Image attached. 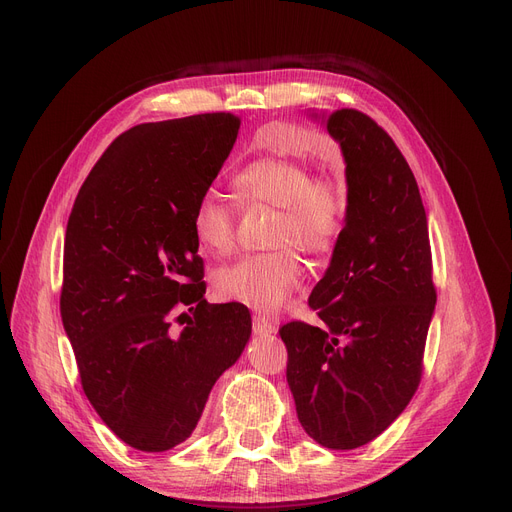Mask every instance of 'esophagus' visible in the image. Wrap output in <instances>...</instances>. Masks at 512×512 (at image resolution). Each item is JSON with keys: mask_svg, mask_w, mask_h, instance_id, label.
<instances>
[{"mask_svg": "<svg viewBox=\"0 0 512 512\" xmlns=\"http://www.w3.org/2000/svg\"><path fill=\"white\" fill-rule=\"evenodd\" d=\"M253 332L257 336H272L278 332V326L274 324V321H270L267 317H261V315H255L253 317Z\"/></svg>", "mask_w": 512, "mask_h": 512, "instance_id": "esophagus-1", "label": "esophagus"}]
</instances>
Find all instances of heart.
I'll return each instance as SVG.
<instances>
[{"instance_id":"1","label":"heart","mask_w":512,"mask_h":512,"mask_svg":"<svg viewBox=\"0 0 512 512\" xmlns=\"http://www.w3.org/2000/svg\"><path fill=\"white\" fill-rule=\"evenodd\" d=\"M232 188L240 203L280 209L272 234V245L280 249L222 267L215 276V292L224 301L274 313L303 278L301 257L288 245L307 253L330 251L344 224V191L334 178L313 176L305 161L288 155L249 161L234 174ZM193 232L207 253L228 255L234 249L232 205L218 193L201 195L193 211Z\"/></svg>"}]
</instances>
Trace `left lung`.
I'll return each instance as SVG.
<instances>
[{
    "instance_id": "left-lung-1",
    "label": "left lung",
    "mask_w": 512,
    "mask_h": 512,
    "mask_svg": "<svg viewBox=\"0 0 512 512\" xmlns=\"http://www.w3.org/2000/svg\"><path fill=\"white\" fill-rule=\"evenodd\" d=\"M321 118L346 164V213L309 307L319 328L290 321L286 380L305 432L353 450L405 411L421 380L436 309L427 215L388 132L357 110Z\"/></svg>"
}]
</instances>
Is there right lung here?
<instances>
[{
    "label": "right lung",
    "mask_w": 512,
    "mask_h": 512,
    "mask_svg": "<svg viewBox=\"0 0 512 512\" xmlns=\"http://www.w3.org/2000/svg\"><path fill=\"white\" fill-rule=\"evenodd\" d=\"M238 128L218 112L126 130L68 218L60 313L80 384L101 421L143 452L193 434L213 384L251 338L245 305L205 301L193 232L195 205Z\"/></svg>",
    "instance_id": "1"
}]
</instances>
